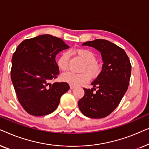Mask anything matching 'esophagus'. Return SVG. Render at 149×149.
<instances>
[{
    "label": "esophagus",
    "mask_w": 149,
    "mask_h": 149,
    "mask_svg": "<svg viewBox=\"0 0 149 149\" xmlns=\"http://www.w3.org/2000/svg\"><path fill=\"white\" fill-rule=\"evenodd\" d=\"M70 89H74V88H75V87H76V86H75V85H70Z\"/></svg>",
    "instance_id": "obj_1"
}]
</instances>
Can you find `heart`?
Masks as SVG:
<instances>
[{
  "label": "heart",
  "instance_id": "1",
  "mask_svg": "<svg viewBox=\"0 0 149 149\" xmlns=\"http://www.w3.org/2000/svg\"><path fill=\"white\" fill-rule=\"evenodd\" d=\"M74 52L85 62L81 69V70L84 72L81 73L72 72L64 73L62 75L63 81L71 85H78L88 81L90 79V75L93 77H95L100 73L101 66L96 62V56L93 52L86 49H78L74 50ZM69 58L70 55L68 52L63 53L60 56L58 60V66L60 70L66 71L68 70Z\"/></svg>",
  "mask_w": 149,
  "mask_h": 149
}]
</instances>
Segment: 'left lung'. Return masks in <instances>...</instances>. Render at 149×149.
<instances>
[{
  "label": "left lung",
  "mask_w": 149,
  "mask_h": 149,
  "mask_svg": "<svg viewBox=\"0 0 149 149\" xmlns=\"http://www.w3.org/2000/svg\"><path fill=\"white\" fill-rule=\"evenodd\" d=\"M101 53L103 65L100 73L91 83L93 88H83L85 95L78 105L83 115L93 119L109 115L119 104L127 91L131 76L130 59L123 49L104 39L85 42ZM97 91L93 92V90Z\"/></svg>",
  "instance_id": "8db88e82"
}]
</instances>
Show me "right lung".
Instances as JSON below:
<instances>
[{"label":"right lung","mask_w":149,"mask_h":149,"mask_svg":"<svg viewBox=\"0 0 149 149\" xmlns=\"http://www.w3.org/2000/svg\"><path fill=\"white\" fill-rule=\"evenodd\" d=\"M68 48L60 38L42 34L24 40L16 49L11 60V81L18 100L30 115L53 113L70 89L67 83H50L60 73L56 56Z\"/></svg>","instance_id":"1"}]
</instances>
